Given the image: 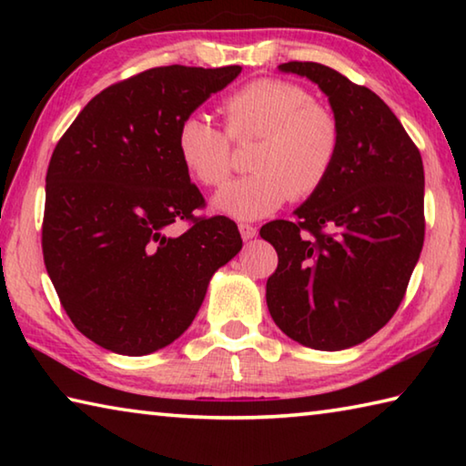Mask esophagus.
<instances>
[{
  "label": "esophagus",
  "instance_id": "obj_1",
  "mask_svg": "<svg viewBox=\"0 0 466 466\" xmlns=\"http://www.w3.org/2000/svg\"><path fill=\"white\" fill-rule=\"evenodd\" d=\"M238 230H240V236L244 240H250V238H255V236H257V228L250 226V224H240Z\"/></svg>",
  "mask_w": 466,
  "mask_h": 466
}]
</instances>
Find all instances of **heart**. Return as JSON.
I'll return each instance as SVG.
<instances>
[{
    "mask_svg": "<svg viewBox=\"0 0 466 466\" xmlns=\"http://www.w3.org/2000/svg\"><path fill=\"white\" fill-rule=\"evenodd\" d=\"M226 131L199 113L177 129V152L188 175L205 187H222L232 175L236 144L257 139L248 177L228 185L216 208L238 219L273 214L289 197L319 193L341 152V123L329 106L296 82L258 77L222 100Z\"/></svg>",
    "mask_w": 466,
    "mask_h": 466,
    "instance_id": "obj_1",
    "label": "heart"
}]
</instances>
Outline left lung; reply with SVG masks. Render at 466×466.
Listing matches in <instances>:
<instances>
[{
	"mask_svg": "<svg viewBox=\"0 0 466 466\" xmlns=\"http://www.w3.org/2000/svg\"><path fill=\"white\" fill-rule=\"evenodd\" d=\"M279 69L327 94L341 123V152L294 222L261 228L279 258L267 279V306L294 341L347 350L378 333L405 298L425 236L421 154L366 86L314 61Z\"/></svg>",
	"mask_w": 466,
	"mask_h": 466,
	"instance_id": "8db88e82",
	"label": "left lung"
}]
</instances>
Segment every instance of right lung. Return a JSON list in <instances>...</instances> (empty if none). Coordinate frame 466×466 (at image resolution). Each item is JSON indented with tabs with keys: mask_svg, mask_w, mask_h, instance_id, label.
Returning a JSON list of instances; mask_svg holds the SVG:
<instances>
[{
	"mask_svg": "<svg viewBox=\"0 0 466 466\" xmlns=\"http://www.w3.org/2000/svg\"><path fill=\"white\" fill-rule=\"evenodd\" d=\"M240 66L146 69L96 94L53 149L43 258L76 329L146 356L191 325L219 267L242 248L230 218H197L199 188L177 152L178 123ZM183 218L177 237L167 226Z\"/></svg>",
	"mask_w": 466,
	"mask_h": 466,
	"instance_id": "add662e5",
	"label": "right lung"
}]
</instances>
